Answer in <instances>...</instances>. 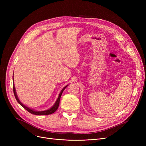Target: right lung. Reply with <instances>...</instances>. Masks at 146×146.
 <instances>
[{
    "instance_id": "1",
    "label": "right lung",
    "mask_w": 146,
    "mask_h": 146,
    "mask_svg": "<svg viewBox=\"0 0 146 146\" xmlns=\"http://www.w3.org/2000/svg\"><path fill=\"white\" fill-rule=\"evenodd\" d=\"M68 85L66 86L64 88H63V89L61 90L60 93L58 95V97L57 99L56 102H55V104H54V105L51 107V108H50V109L47 110H45V111H34V110H32L31 109L29 108H28V107H27V106L24 105V104H23L22 103H21V102L19 101V99H18V96H17V92H16V90H15V86H14V83L13 84V93H14V95H15V98H16L17 101H18V102L23 107V108H25L27 111H28L29 112H30L31 113H33L34 115H50V114H51L52 113H54V112H56L57 111V110L58 109V106H59V104H60V98H61V95H62V93L64 91V90L66 89V88L67 86Z\"/></svg>"
}]
</instances>
